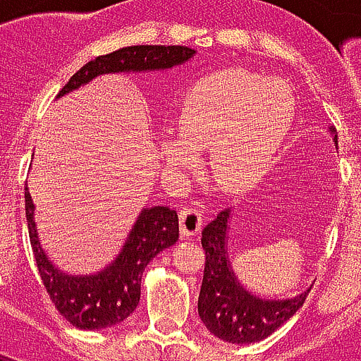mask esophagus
Masks as SVG:
<instances>
[{"mask_svg":"<svg viewBox=\"0 0 361 361\" xmlns=\"http://www.w3.org/2000/svg\"><path fill=\"white\" fill-rule=\"evenodd\" d=\"M202 228V212L201 208L193 204H185L180 210V229L183 237H193Z\"/></svg>","mask_w":361,"mask_h":361,"instance_id":"esophagus-1","label":"esophagus"}]
</instances>
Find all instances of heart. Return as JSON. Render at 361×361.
<instances>
[{
    "label": "heart",
    "mask_w": 361,
    "mask_h": 361,
    "mask_svg": "<svg viewBox=\"0 0 361 361\" xmlns=\"http://www.w3.org/2000/svg\"><path fill=\"white\" fill-rule=\"evenodd\" d=\"M295 116V99L279 80L229 68L202 78L183 99L178 137L162 140V157L178 172L197 166L210 149L208 173L224 191H245L262 180Z\"/></svg>",
    "instance_id": "b5f03b06"
}]
</instances>
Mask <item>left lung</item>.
I'll use <instances>...</instances> for the list:
<instances>
[{"label": "left lung", "mask_w": 361, "mask_h": 361, "mask_svg": "<svg viewBox=\"0 0 361 361\" xmlns=\"http://www.w3.org/2000/svg\"><path fill=\"white\" fill-rule=\"evenodd\" d=\"M329 132L335 130L331 128ZM231 216V210L226 208L202 229L201 243L207 264L199 295V316L204 327L226 343H258L295 316L310 289L283 300L260 298L245 289L235 277L228 258Z\"/></svg>", "instance_id": "obj_1"}]
</instances>
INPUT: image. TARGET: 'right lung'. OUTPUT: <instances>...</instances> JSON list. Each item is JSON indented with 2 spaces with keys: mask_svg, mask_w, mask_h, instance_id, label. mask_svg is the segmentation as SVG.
<instances>
[{
  "mask_svg": "<svg viewBox=\"0 0 361 361\" xmlns=\"http://www.w3.org/2000/svg\"><path fill=\"white\" fill-rule=\"evenodd\" d=\"M195 55V49L185 45H132L118 51L106 53L85 63L59 92L57 97L78 90L101 74L113 72H151L166 71L183 65ZM24 208L28 221V235L36 258L39 277L47 295L61 312V316L78 327L95 331L113 327L130 317L137 308L141 296V276L147 264L160 250L172 247L180 237L178 214L168 207L143 208L124 247L106 268L97 274L71 276L55 268L39 245L38 228L34 220V202L24 188Z\"/></svg>",
  "mask_w": 361,
  "mask_h": 361,
  "instance_id": "1",
  "label": "right lung"
}]
</instances>
